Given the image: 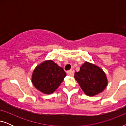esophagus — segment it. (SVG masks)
<instances>
[{
  "mask_svg": "<svg viewBox=\"0 0 126 126\" xmlns=\"http://www.w3.org/2000/svg\"><path fill=\"white\" fill-rule=\"evenodd\" d=\"M68 75H69L70 76H74V70H70L69 71L67 72Z\"/></svg>",
  "mask_w": 126,
  "mask_h": 126,
  "instance_id": "34e87169",
  "label": "esophagus"
}]
</instances>
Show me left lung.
<instances>
[{"mask_svg": "<svg viewBox=\"0 0 126 126\" xmlns=\"http://www.w3.org/2000/svg\"><path fill=\"white\" fill-rule=\"evenodd\" d=\"M75 79L85 94L94 96L103 92L108 84L106 73L97 65L86 61L75 72Z\"/></svg>", "mask_w": 126, "mask_h": 126, "instance_id": "obj_1", "label": "left lung"}]
</instances>
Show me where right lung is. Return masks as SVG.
Segmentation results:
<instances>
[{
    "label": "right lung",
    "mask_w": 126,
    "mask_h": 126,
    "mask_svg": "<svg viewBox=\"0 0 126 126\" xmlns=\"http://www.w3.org/2000/svg\"><path fill=\"white\" fill-rule=\"evenodd\" d=\"M66 73L63 68L51 60H46L37 65L32 76V82L43 94H53L59 87Z\"/></svg>",
    "instance_id": "obj_1"
}]
</instances>
